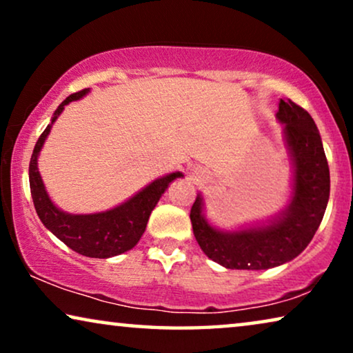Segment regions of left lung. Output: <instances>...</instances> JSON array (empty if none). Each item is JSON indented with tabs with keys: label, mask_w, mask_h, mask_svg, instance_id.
Here are the masks:
<instances>
[{
	"label": "left lung",
	"mask_w": 353,
	"mask_h": 353,
	"mask_svg": "<svg viewBox=\"0 0 353 353\" xmlns=\"http://www.w3.org/2000/svg\"><path fill=\"white\" fill-rule=\"evenodd\" d=\"M278 119L286 130L296 167L291 204L278 220L236 233H223L207 223L202 199L191 207V223L197 244L207 257L231 270H267L297 257L307 248L330 199V167L315 122L291 99L279 101Z\"/></svg>",
	"instance_id": "1"
}]
</instances>
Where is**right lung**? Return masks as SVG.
I'll return each mask as SVG.
<instances>
[{
	"instance_id": "obj_1",
	"label": "right lung",
	"mask_w": 353,
	"mask_h": 353,
	"mask_svg": "<svg viewBox=\"0 0 353 353\" xmlns=\"http://www.w3.org/2000/svg\"><path fill=\"white\" fill-rule=\"evenodd\" d=\"M88 93V88L77 91L70 94L59 104L52 115L51 123L59 117L65 104L72 101L80 99L81 96ZM51 125H48L45 132L40 134L38 141L33 148V154L28 165V178H30V192L33 205L43 225L51 231L56 238H59L72 250L79 252L85 257L93 259H109L114 255L123 254L133 249L146 230L149 215L156 204L161 199L167 186L180 178L181 173H170V175L159 178L151 185L139 191L132 199L123 202L122 205L115 207L112 210L101 212V214L90 215H70L57 209L52 204L50 196L46 194L43 186L40 172L37 167V159L43 148V143L50 134Z\"/></svg>"
}]
</instances>
